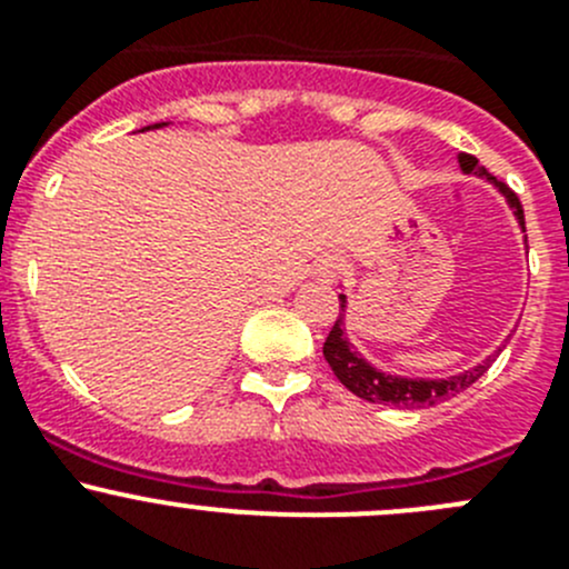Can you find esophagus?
<instances>
[{
	"instance_id": "obj_1",
	"label": "esophagus",
	"mask_w": 569,
	"mask_h": 569,
	"mask_svg": "<svg viewBox=\"0 0 569 569\" xmlns=\"http://www.w3.org/2000/svg\"><path fill=\"white\" fill-rule=\"evenodd\" d=\"M342 271H346V266H342L340 257H326V260L318 266V273H320V277H323V279L340 277Z\"/></svg>"
}]
</instances>
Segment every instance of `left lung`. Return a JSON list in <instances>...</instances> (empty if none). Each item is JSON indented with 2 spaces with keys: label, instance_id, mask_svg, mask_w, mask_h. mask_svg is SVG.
I'll return each mask as SVG.
<instances>
[{
  "label": "left lung",
  "instance_id": "8db88e82",
  "mask_svg": "<svg viewBox=\"0 0 569 569\" xmlns=\"http://www.w3.org/2000/svg\"><path fill=\"white\" fill-rule=\"evenodd\" d=\"M459 162H462V171H476L481 177L492 179L500 188V193L509 199L511 210H515L517 221L526 229V218H522V204L517 199L515 190L509 184L498 182L495 177H489L487 168L478 166L473 154H459ZM342 309H346V296H340V315H337L335 326H331L329 337L323 342V357L329 362V368L335 370L337 379L353 392V396L365 398L370 403H387V407L398 409H423L435 407V403L448 401V398L459 396L462 390H468L473 381L481 379L487 373V368L492 365V359H487L483 365H478L473 370H465L459 376H448V379H398V376L381 373V370L370 368L346 340V331H342Z\"/></svg>",
  "mask_w": 569,
  "mask_h": 569
}]
</instances>
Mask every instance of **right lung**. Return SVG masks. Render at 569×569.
Listing matches in <instances>:
<instances>
[{
	"instance_id": "1",
	"label": "right lung",
	"mask_w": 569,
	"mask_h": 569,
	"mask_svg": "<svg viewBox=\"0 0 569 569\" xmlns=\"http://www.w3.org/2000/svg\"><path fill=\"white\" fill-rule=\"evenodd\" d=\"M154 127H162V123H154ZM146 129H149V127H146Z\"/></svg>"
}]
</instances>
